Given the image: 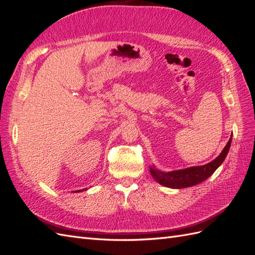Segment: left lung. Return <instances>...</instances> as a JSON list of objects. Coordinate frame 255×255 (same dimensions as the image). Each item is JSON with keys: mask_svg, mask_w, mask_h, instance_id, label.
<instances>
[{"mask_svg": "<svg viewBox=\"0 0 255 255\" xmlns=\"http://www.w3.org/2000/svg\"><path fill=\"white\" fill-rule=\"evenodd\" d=\"M232 142V136L229 139L225 149L222 150L220 155L214 159L211 163H208L203 166L191 167L183 170L171 171V172H163L159 171L155 168H151V175L155 179L159 184L164 185L167 187L171 188H185L190 187L205 181L207 177H210L227 157V154L230 150V145Z\"/></svg>", "mask_w": 255, "mask_h": 255, "instance_id": "left-lung-1", "label": "left lung"}]
</instances>
